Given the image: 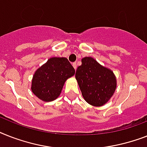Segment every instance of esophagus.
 Listing matches in <instances>:
<instances>
[{"label": "esophagus", "mask_w": 147, "mask_h": 147, "mask_svg": "<svg viewBox=\"0 0 147 147\" xmlns=\"http://www.w3.org/2000/svg\"><path fill=\"white\" fill-rule=\"evenodd\" d=\"M72 65H73V67H74V69H77V63H72Z\"/></svg>", "instance_id": "34e87169"}]
</instances>
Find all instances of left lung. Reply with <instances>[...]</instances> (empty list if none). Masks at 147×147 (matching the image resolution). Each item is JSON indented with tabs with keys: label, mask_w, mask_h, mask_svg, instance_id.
I'll list each match as a JSON object with an SVG mask.
<instances>
[{
	"label": "left lung",
	"mask_w": 147,
	"mask_h": 147,
	"mask_svg": "<svg viewBox=\"0 0 147 147\" xmlns=\"http://www.w3.org/2000/svg\"><path fill=\"white\" fill-rule=\"evenodd\" d=\"M82 63L76 70V78L82 96L89 104L101 107L115 92L116 78L113 71L92 57H84Z\"/></svg>",
	"instance_id": "left-lung-1"
}]
</instances>
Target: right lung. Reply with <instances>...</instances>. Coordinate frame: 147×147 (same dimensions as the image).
<instances>
[{
  "label": "right lung",
  "mask_w": 147,
  "mask_h": 147,
  "mask_svg": "<svg viewBox=\"0 0 147 147\" xmlns=\"http://www.w3.org/2000/svg\"><path fill=\"white\" fill-rule=\"evenodd\" d=\"M75 69L65 57H53L37 70L33 76L32 90L43 101H53L59 96L67 78Z\"/></svg>",
  "instance_id": "obj_1"
}]
</instances>
